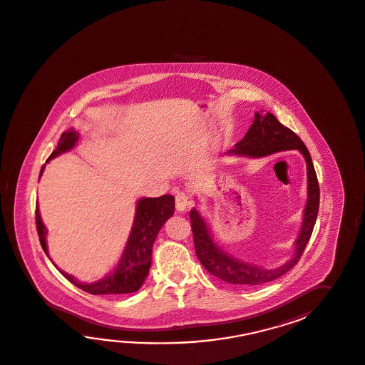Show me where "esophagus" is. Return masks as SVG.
<instances>
[{"mask_svg": "<svg viewBox=\"0 0 365 365\" xmlns=\"http://www.w3.org/2000/svg\"><path fill=\"white\" fill-rule=\"evenodd\" d=\"M191 207V201L188 199V196H187L185 192H182V191H178L177 194H175V208L179 212H183V210H186L187 208H190Z\"/></svg>", "mask_w": 365, "mask_h": 365, "instance_id": "obj_1", "label": "esophagus"}]
</instances>
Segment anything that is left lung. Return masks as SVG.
<instances>
[{
	"label": "left lung",
	"mask_w": 365,
	"mask_h": 365,
	"mask_svg": "<svg viewBox=\"0 0 365 365\" xmlns=\"http://www.w3.org/2000/svg\"><path fill=\"white\" fill-rule=\"evenodd\" d=\"M289 149H298L304 156L308 174V197L302 229L295 242L294 256L290 261L283 264L282 267L275 269L261 268L232 257L215 243L207 222L202 220L200 213L196 209L190 212L196 256L201 265L210 274L220 278L223 282L243 287H255L259 284L272 282L287 273L292 267H295L304 252L307 243L312 235L320 205L319 180L314 171L312 158L304 143L289 127L283 126L272 113L264 114L261 110L260 113H255L253 123L247 131L246 136L235 144V148L231 149L227 153L239 156L261 157Z\"/></svg>",
	"instance_id": "obj_1"
}]
</instances>
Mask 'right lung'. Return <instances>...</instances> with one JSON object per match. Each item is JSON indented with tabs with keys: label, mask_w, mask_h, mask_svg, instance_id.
Masks as SVG:
<instances>
[{
	"label": "right lung",
	"mask_w": 365,
	"mask_h": 365,
	"mask_svg": "<svg viewBox=\"0 0 365 365\" xmlns=\"http://www.w3.org/2000/svg\"><path fill=\"white\" fill-rule=\"evenodd\" d=\"M79 139V134L74 130H68L61 135L57 149L53 150L46 163L63 152L74 148ZM44 166L40 170V177ZM38 177V178H40ZM174 215V196L164 195L160 197H143L138 201L134 225L127 240L125 251L120 256L117 267L112 273L103 279L93 283L78 282L74 277L61 272L70 282L81 290L92 295H120L135 292L142 287L145 277L148 275L152 262V247L160 229ZM36 229L40 245L48 256L46 248V229L41 221L40 212L36 205Z\"/></svg>",
	"instance_id": "add662e5"
}]
</instances>
